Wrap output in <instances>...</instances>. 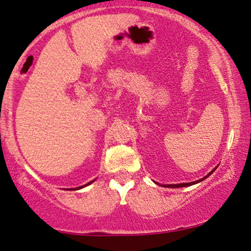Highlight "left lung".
Wrapping results in <instances>:
<instances>
[{"instance_id": "1", "label": "left lung", "mask_w": 251, "mask_h": 251, "mask_svg": "<svg viewBox=\"0 0 251 251\" xmlns=\"http://www.w3.org/2000/svg\"><path fill=\"white\" fill-rule=\"evenodd\" d=\"M215 170H216V168H215ZM215 170H213L212 172H210V173H209V174H208V175H207V176H209V175H210V174H212V173H213V172H214V171H215ZM207 176L202 177V179H201V180H199V181H194V182H187V183H179V185H166L165 187H168V188H179V187H188V186L195 185V183L200 182V181H202V180H204V179H206V177H207Z\"/></svg>"}]
</instances>
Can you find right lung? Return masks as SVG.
Listing matches in <instances>:
<instances>
[{"instance_id": "obj_1", "label": "right lung", "mask_w": 251, "mask_h": 251, "mask_svg": "<svg viewBox=\"0 0 251 251\" xmlns=\"http://www.w3.org/2000/svg\"><path fill=\"white\" fill-rule=\"evenodd\" d=\"M90 183H91V182H89V183H86V185H85V186H87V185H90ZM83 187H84V186H81V187H78V188H77V189H79V188H83Z\"/></svg>"}]
</instances>
